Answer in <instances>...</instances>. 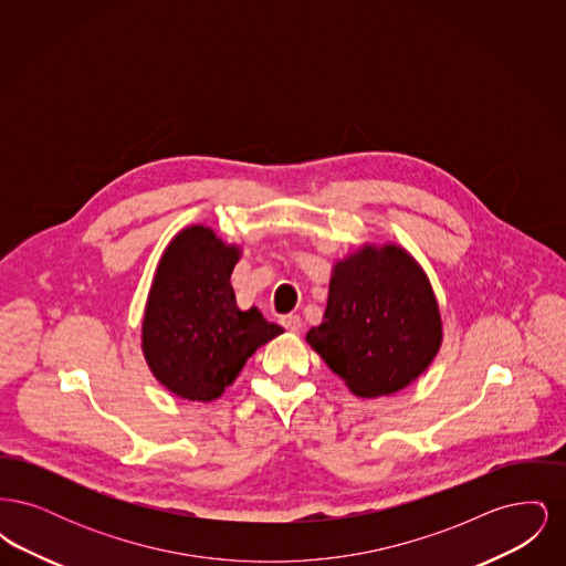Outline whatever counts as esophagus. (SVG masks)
Instances as JSON below:
<instances>
[{"label": "esophagus", "mask_w": 566, "mask_h": 566, "mask_svg": "<svg viewBox=\"0 0 566 566\" xmlns=\"http://www.w3.org/2000/svg\"><path fill=\"white\" fill-rule=\"evenodd\" d=\"M280 323H282V326H284L286 331H291V333H298V331H301V318H298L296 314L284 316Z\"/></svg>", "instance_id": "esophagus-1"}]
</instances>
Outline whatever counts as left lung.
<instances>
[{
  "label": "left lung",
  "instance_id": "left-lung-1",
  "mask_svg": "<svg viewBox=\"0 0 566 566\" xmlns=\"http://www.w3.org/2000/svg\"><path fill=\"white\" fill-rule=\"evenodd\" d=\"M305 339L356 397L392 395L441 346L431 282L403 248L365 245L335 265L323 323Z\"/></svg>",
  "mask_w": 566,
  "mask_h": 566
}]
</instances>
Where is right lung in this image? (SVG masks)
<instances>
[{
	"label": "right lung",
	"instance_id": "right-lung-1",
	"mask_svg": "<svg viewBox=\"0 0 566 566\" xmlns=\"http://www.w3.org/2000/svg\"><path fill=\"white\" fill-rule=\"evenodd\" d=\"M240 248L195 224L180 231L155 275L142 348L155 377L189 401L218 399L245 360L284 328L235 303L231 273Z\"/></svg>",
	"mask_w": 566,
	"mask_h": 566
}]
</instances>
